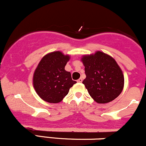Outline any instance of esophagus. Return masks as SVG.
<instances>
[{
    "label": "esophagus",
    "instance_id": "1",
    "mask_svg": "<svg viewBox=\"0 0 146 146\" xmlns=\"http://www.w3.org/2000/svg\"><path fill=\"white\" fill-rule=\"evenodd\" d=\"M78 82H80V83H81V82H82V78H80L79 79V80H78Z\"/></svg>",
    "mask_w": 146,
    "mask_h": 146
}]
</instances>
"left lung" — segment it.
<instances>
[{
  "label": "left lung",
  "instance_id": "obj_1",
  "mask_svg": "<svg viewBox=\"0 0 146 146\" xmlns=\"http://www.w3.org/2000/svg\"><path fill=\"white\" fill-rule=\"evenodd\" d=\"M82 61L86 78L82 83L95 102L106 104L121 93L124 84L123 73L112 57L101 51L84 56Z\"/></svg>",
  "mask_w": 146,
  "mask_h": 146
}]
</instances>
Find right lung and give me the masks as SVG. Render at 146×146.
<instances>
[{
    "instance_id": "add662e5",
    "label": "right lung",
    "mask_w": 146,
    "mask_h": 146,
    "mask_svg": "<svg viewBox=\"0 0 146 146\" xmlns=\"http://www.w3.org/2000/svg\"><path fill=\"white\" fill-rule=\"evenodd\" d=\"M69 56L54 51L42 58L33 74V83L37 94L49 103H58L77 83L72 80L70 72L64 67Z\"/></svg>"
}]
</instances>
